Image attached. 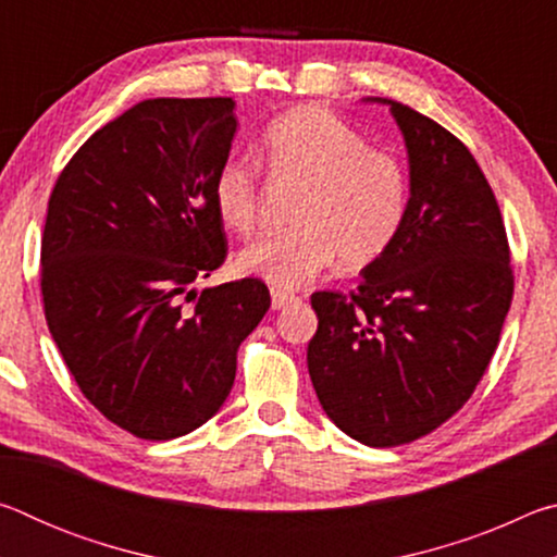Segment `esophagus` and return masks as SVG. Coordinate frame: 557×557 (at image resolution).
<instances>
[{
  "instance_id": "obj_1",
  "label": "esophagus",
  "mask_w": 557,
  "mask_h": 557,
  "mask_svg": "<svg viewBox=\"0 0 557 557\" xmlns=\"http://www.w3.org/2000/svg\"><path fill=\"white\" fill-rule=\"evenodd\" d=\"M297 299V295H289L285 289H272V309H285L287 305H295Z\"/></svg>"
}]
</instances>
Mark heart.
Segmentation results:
<instances>
[{"label":"heart","instance_id":"b5f03b06","mask_svg":"<svg viewBox=\"0 0 557 557\" xmlns=\"http://www.w3.org/2000/svg\"><path fill=\"white\" fill-rule=\"evenodd\" d=\"M260 157L272 178L301 184L292 211L295 228L268 235L240 252L245 275L275 289H297L342 262L361 270L398 240L410 211L408 169L388 149L369 147L324 106H299L280 115L260 139ZM213 206L221 223L250 235L260 215V174L231 159L213 178Z\"/></svg>","mask_w":557,"mask_h":557}]
</instances>
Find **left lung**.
<instances>
[{"instance_id": "obj_1", "label": "left lung", "mask_w": 557, "mask_h": 557, "mask_svg": "<svg viewBox=\"0 0 557 557\" xmlns=\"http://www.w3.org/2000/svg\"><path fill=\"white\" fill-rule=\"evenodd\" d=\"M391 106L410 164V211L351 295L314 292L309 379L334 425L369 447L430 435L474 393L498 346L513 270L496 196L435 120Z\"/></svg>"}]
</instances>
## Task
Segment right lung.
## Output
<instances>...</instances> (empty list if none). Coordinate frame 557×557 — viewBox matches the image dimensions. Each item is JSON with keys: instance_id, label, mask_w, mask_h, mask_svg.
<instances>
[{"instance_id": "right-lung-1", "label": "right lung", "mask_w": 557, "mask_h": 557, "mask_svg": "<svg viewBox=\"0 0 557 557\" xmlns=\"http://www.w3.org/2000/svg\"><path fill=\"white\" fill-rule=\"evenodd\" d=\"M233 98L143 100L100 127L55 182L41 238L44 312L83 395L117 428L174 440L221 410L265 282L196 292L228 240L213 178Z\"/></svg>"}]
</instances>
